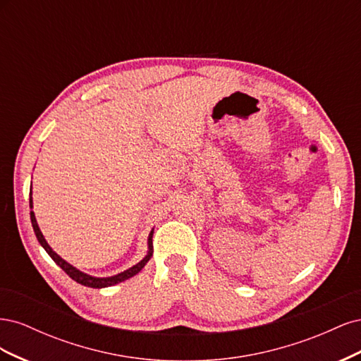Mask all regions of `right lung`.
<instances>
[{
    "instance_id": "add662e5",
    "label": "right lung",
    "mask_w": 361,
    "mask_h": 361,
    "mask_svg": "<svg viewBox=\"0 0 361 361\" xmlns=\"http://www.w3.org/2000/svg\"><path fill=\"white\" fill-rule=\"evenodd\" d=\"M31 191V190H30ZM30 216H31V224H32V228H35V233H36V238L37 241L40 243V245L45 248L47 253L51 256V259L56 262V264L66 272V274L75 280L76 283H80V285L82 286H87V288H94V289H102V288H108V286H114L117 285V283H122L130 277H134L135 274H138V272L145 268V265L147 264V262L150 260L152 257V253H154V245H152V236H154V228H152L150 233H149V238H147V253L146 256L141 259L138 264H135L134 267H130L122 272H118V274L116 276H110V277H94V276H90L87 274V272H82L80 271L78 268H75L73 265H71L69 262L64 260L63 257H60L56 251H54L48 241L45 239V236H43V233L40 232V227L37 224V220H36V215H35V211H32V197H31V192H30Z\"/></svg>"
}]
</instances>
